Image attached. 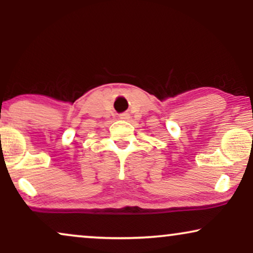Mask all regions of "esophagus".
I'll return each instance as SVG.
<instances>
[{
  "mask_svg": "<svg viewBox=\"0 0 253 253\" xmlns=\"http://www.w3.org/2000/svg\"><path fill=\"white\" fill-rule=\"evenodd\" d=\"M129 117H130L129 114H127V113H123V114H120L119 119L122 120V121H126V120H129Z\"/></svg>",
  "mask_w": 253,
  "mask_h": 253,
  "instance_id": "esophagus-1",
  "label": "esophagus"
}]
</instances>
